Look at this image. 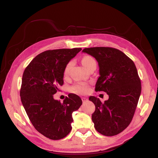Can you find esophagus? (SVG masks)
<instances>
[{
  "mask_svg": "<svg viewBox=\"0 0 158 158\" xmlns=\"http://www.w3.org/2000/svg\"><path fill=\"white\" fill-rule=\"evenodd\" d=\"M82 102H86V101H87V100H88V98H85V97H84V98L83 97V98H82Z\"/></svg>",
  "mask_w": 158,
  "mask_h": 158,
  "instance_id": "34e87169",
  "label": "esophagus"
}]
</instances>
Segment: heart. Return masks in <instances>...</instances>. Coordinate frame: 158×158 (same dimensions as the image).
I'll list each match as a JSON object with an SVG mask.
<instances>
[{
	"label": "heart",
	"mask_w": 158,
	"mask_h": 158,
	"mask_svg": "<svg viewBox=\"0 0 158 158\" xmlns=\"http://www.w3.org/2000/svg\"><path fill=\"white\" fill-rule=\"evenodd\" d=\"M94 63H95V59L92 56H89V55L84 56L82 59V63L85 67L86 68V69H88L89 67V66ZM71 65H72V62H69V63L65 66L64 70V75L68 74L70 69L71 67ZM88 85L86 84H83V83L78 84L77 85H74V86L73 88V92L76 93H78V94L86 93L88 92Z\"/></svg>",
	"instance_id": "obj_1"
}]
</instances>
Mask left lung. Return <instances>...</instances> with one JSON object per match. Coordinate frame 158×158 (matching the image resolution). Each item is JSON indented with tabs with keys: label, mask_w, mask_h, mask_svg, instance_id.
<instances>
[{
	"label": "left lung",
	"mask_w": 158,
	"mask_h": 158,
	"mask_svg": "<svg viewBox=\"0 0 158 158\" xmlns=\"http://www.w3.org/2000/svg\"><path fill=\"white\" fill-rule=\"evenodd\" d=\"M82 52L98 63L100 76L95 92L103 91L109 95L103 103L95 96L89 98L95 106L92 115L94 127L103 135H117L131 123L141 94L136 66L124 52L112 47H91Z\"/></svg>",
	"instance_id": "obj_1"
}]
</instances>
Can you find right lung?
Returning <instances> with one entry per match:
<instances>
[{
	"mask_svg": "<svg viewBox=\"0 0 158 158\" xmlns=\"http://www.w3.org/2000/svg\"><path fill=\"white\" fill-rule=\"evenodd\" d=\"M81 48L49 50L37 55L22 76L21 101L36 130L51 140L67 136L73 122L72 113L82 104L78 95L70 94L63 103L53 98L64 83V70Z\"/></svg>",
	"mask_w": 158,
	"mask_h": 158,
	"instance_id": "1",
	"label": "right lung"
}]
</instances>
